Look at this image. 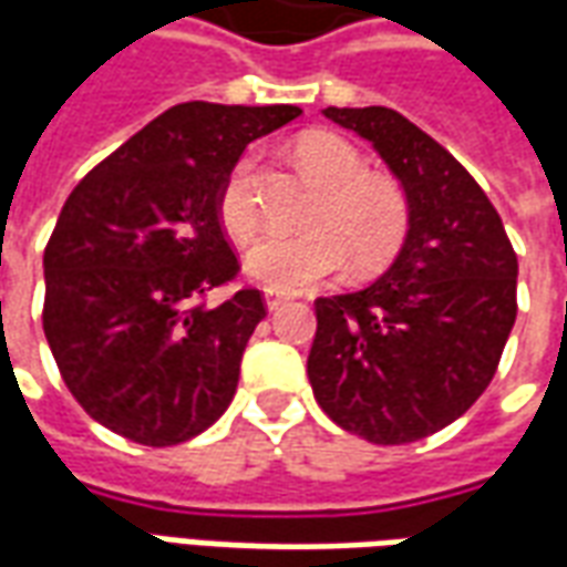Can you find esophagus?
<instances>
[{
	"instance_id": "34e87169",
	"label": "esophagus",
	"mask_w": 567,
	"mask_h": 567,
	"mask_svg": "<svg viewBox=\"0 0 567 567\" xmlns=\"http://www.w3.org/2000/svg\"><path fill=\"white\" fill-rule=\"evenodd\" d=\"M291 297L285 295V291H279V288H264V303H267V309H279L282 303H288Z\"/></svg>"
}]
</instances>
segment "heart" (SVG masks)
Segmentation results:
<instances>
[{"mask_svg":"<svg viewBox=\"0 0 567 567\" xmlns=\"http://www.w3.org/2000/svg\"><path fill=\"white\" fill-rule=\"evenodd\" d=\"M297 157L324 187L316 227L272 230L246 251V270L255 282L279 291H300L346 264L355 272L380 270L401 248L406 234V199L385 175L364 173L352 145L316 130L297 140ZM255 157L243 154L218 190V218L234 239L258 230V199L251 190Z\"/></svg>","mask_w":567,"mask_h":567,"instance_id":"b5f03b06","label":"heart"}]
</instances>
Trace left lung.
Here are the masks:
<instances>
[{
  "mask_svg": "<svg viewBox=\"0 0 567 567\" xmlns=\"http://www.w3.org/2000/svg\"><path fill=\"white\" fill-rule=\"evenodd\" d=\"M321 115L368 140L406 199L404 246L352 295L316 300L307 373L346 431L413 443L471 410L516 321V255L495 206L427 133L385 105Z\"/></svg>",
  "mask_w": 567,
  "mask_h": 567,
  "instance_id": "8db88e82",
  "label": "left lung"
}]
</instances>
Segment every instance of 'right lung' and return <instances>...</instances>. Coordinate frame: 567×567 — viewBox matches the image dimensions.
Here are the masks:
<instances>
[{"label": "right lung", "instance_id": "right-lung-1", "mask_svg": "<svg viewBox=\"0 0 567 567\" xmlns=\"http://www.w3.org/2000/svg\"><path fill=\"white\" fill-rule=\"evenodd\" d=\"M297 105L182 103L69 194L44 248V337L87 416L145 446L197 437L230 406L260 291L203 303L239 270L218 190Z\"/></svg>", "mask_w": 567, "mask_h": 567}]
</instances>
